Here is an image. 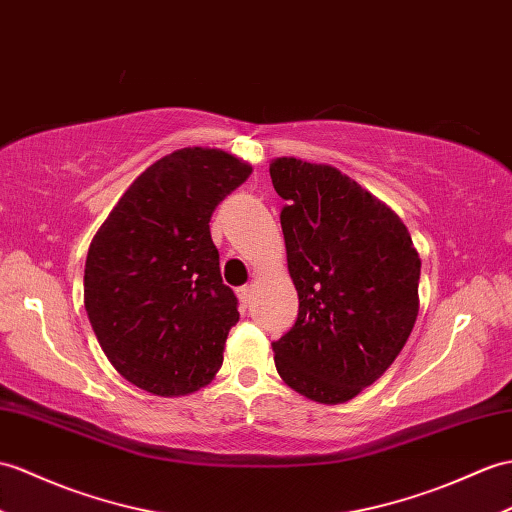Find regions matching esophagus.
I'll list each match as a JSON object with an SVG mask.
<instances>
[{
  "label": "esophagus",
  "instance_id": "1",
  "mask_svg": "<svg viewBox=\"0 0 512 512\" xmlns=\"http://www.w3.org/2000/svg\"><path fill=\"white\" fill-rule=\"evenodd\" d=\"M251 285H242V288H237V296H240V301L244 305H248V301H251Z\"/></svg>",
  "mask_w": 512,
  "mask_h": 512
}]
</instances>
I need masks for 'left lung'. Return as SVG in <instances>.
<instances>
[{"label":"left lung","mask_w":512,"mask_h":512,"mask_svg":"<svg viewBox=\"0 0 512 512\" xmlns=\"http://www.w3.org/2000/svg\"><path fill=\"white\" fill-rule=\"evenodd\" d=\"M270 178L299 316L272 342L281 379L344 403L386 373L419 314L421 259L395 211L331 165L281 157Z\"/></svg>","instance_id":"left-lung-1"}]
</instances>
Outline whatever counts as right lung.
<instances>
[{
	"label": "right lung",
	"mask_w": 512,
	"mask_h": 512,
	"mask_svg": "<svg viewBox=\"0 0 512 512\" xmlns=\"http://www.w3.org/2000/svg\"><path fill=\"white\" fill-rule=\"evenodd\" d=\"M253 168L218 148H181L141 172L95 233L85 310L106 358L159 397L207 386L237 299L222 283L209 220Z\"/></svg>",
	"instance_id": "add662e5"
}]
</instances>
